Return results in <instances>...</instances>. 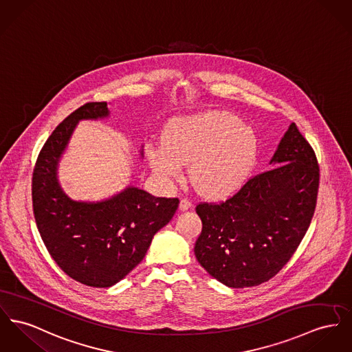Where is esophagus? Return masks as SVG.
I'll use <instances>...</instances> for the list:
<instances>
[{
	"label": "esophagus",
	"mask_w": 352,
	"mask_h": 352,
	"mask_svg": "<svg viewBox=\"0 0 352 352\" xmlns=\"http://www.w3.org/2000/svg\"><path fill=\"white\" fill-rule=\"evenodd\" d=\"M190 207H192V203L188 199H182L180 200V204H179V210L180 211H187Z\"/></svg>",
	"instance_id": "1"
}]
</instances>
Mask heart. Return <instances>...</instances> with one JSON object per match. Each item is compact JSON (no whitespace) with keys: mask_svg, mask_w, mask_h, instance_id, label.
Instances as JSON below:
<instances>
[{"mask_svg":"<svg viewBox=\"0 0 352 352\" xmlns=\"http://www.w3.org/2000/svg\"><path fill=\"white\" fill-rule=\"evenodd\" d=\"M164 144L151 152V166L164 182L189 165L195 189L213 199L232 195L247 180L256 156L252 129L234 115L210 111L170 122Z\"/></svg>","mask_w":352,"mask_h":352,"instance_id":"obj_1","label":"heart"}]
</instances>
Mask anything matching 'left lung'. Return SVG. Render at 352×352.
Here are the masks:
<instances>
[{
    "label": "left lung",
    "mask_w": 352,
    "mask_h": 352,
    "mask_svg": "<svg viewBox=\"0 0 352 352\" xmlns=\"http://www.w3.org/2000/svg\"><path fill=\"white\" fill-rule=\"evenodd\" d=\"M270 168L227 201L196 207L203 230L195 255L227 287H254L274 278L299 247L314 216L319 166L295 122L281 138Z\"/></svg>",
    "instance_id": "1"
}]
</instances>
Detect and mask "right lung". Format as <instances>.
<instances>
[{
    "label": "right lung",
    "mask_w": 352,
    "mask_h": 352,
    "mask_svg": "<svg viewBox=\"0 0 352 352\" xmlns=\"http://www.w3.org/2000/svg\"><path fill=\"white\" fill-rule=\"evenodd\" d=\"M109 118L107 102L74 111L49 136L32 180L34 217L50 256L72 279L97 288L122 280L179 207V199L155 197L135 186L97 201L74 200L64 190L58 165L77 124ZM139 153L142 159V145Z\"/></svg>",
    "instance_id": "add662e5"
}]
</instances>
